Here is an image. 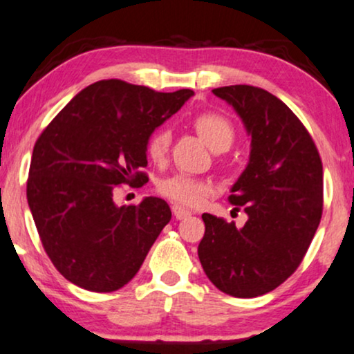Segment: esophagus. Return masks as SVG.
Returning <instances> with one entry per match:
<instances>
[{
	"label": "esophagus",
	"mask_w": 354,
	"mask_h": 354,
	"mask_svg": "<svg viewBox=\"0 0 354 354\" xmlns=\"http://www.w3.org/2000/svg\"><path fill=\"white\" fill-rule=\"evenodd\" d=\"M171 209H173V214H174V218H176V219H186V218H189V216H191V211H188V209H185V207H181V206H178V204H176V206H173L171 207Z\"/></svg>",
	"instance_id": "1"
}]
</instances>
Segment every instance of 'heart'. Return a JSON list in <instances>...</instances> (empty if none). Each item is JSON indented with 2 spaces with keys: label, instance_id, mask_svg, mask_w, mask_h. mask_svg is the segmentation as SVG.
Wrapping results in <instances>:
<instances>
[{
  "label": "heart",
  "instance_id": "1",
  "mask_svg": "<svg viewBox=\"0 0 354 354\" xmlns=\"http://www.w3.org/2000/svg\"><path fill=\"white\" fill-rule=\"evenodd\" d=\"M193 125L199 136L206 142L211 150L221 147H231L236 136L232 123L224 115L206 112L198 115L193 120ZM169 148V131L165 129L155 130L147 140V155L155 161L161 163L168 155ZM211 185L204 180L191 178L188 174H174L160 183V193L171 199L173 203L183 204V206H199L206 201L211 193Z\"/></svg>",
  "mask_w": 354,
  "mask_h": 354
}]
</instances>
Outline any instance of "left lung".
I'll list each match as a JSON object with an SVG mask.
<instances>
[{"instance_id":"8db88e82","label":"left lung","mask_w":354,"mask_h":354,"mask_svg":"<svg viewBox=\"0 0 354 354\" xmlns=\"http://www.w3.org/2000/svg\"><path fill=\"white\" fill-rule=\"evenodd\" d=\"M239 115L250 136L245 169L229 203L247 214L242 227L203 214L198 255L221 292L252 299L290 277L308 250L323 211V166L297 115L270 92L252 85L212 91Z\"/></svg>"}]
</instances>
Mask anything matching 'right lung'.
I'll use <instances>...</instances> for the list:
<instances>
[{"mask_svg": "<svg viewBox=\"0 0 354 354\" xmlns=\"http://www.w3.org/2000/svg\"><path fill=\"white\" fill-rule=\"evenodd\" d=\"M99 80L72 99L32 150L28 204L54 267L91 292H115L140 270L171 219L155 196L117 206L118 185H143L147 140L193 97Z\"/></svg>", "mask_w": 354, "mask_h": 354, "instance_id": "obj_1", "label": "right lung"}]
</instances>
